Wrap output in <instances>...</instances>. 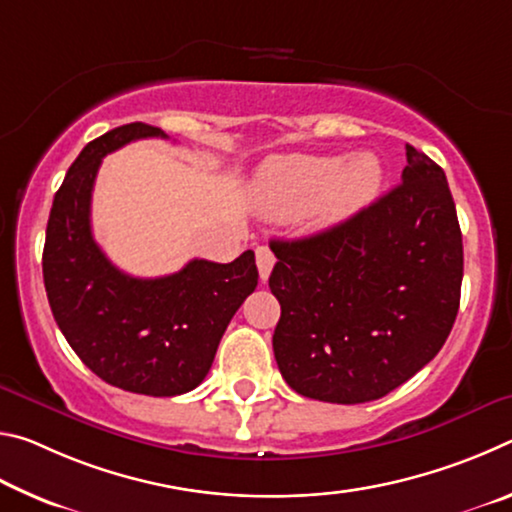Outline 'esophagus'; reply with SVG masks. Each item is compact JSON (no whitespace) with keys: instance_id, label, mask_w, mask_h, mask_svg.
Returning <instances> with one entry per match:
<instances>
[{"instance_id":"1","label":"esophagus","mask_w":512,"mask_h":512,"mask_svg":"<svg viewBox=\"0 0 512 512\" xmlns=\"http://www.w3.org/2000/svg\"><path fill=\"white\" fill-rule=\"evenodd\" d=\"M255 255H257L259 277H262V282H266V280H268V275H271V271H273V264H275V255H273V250L268 248V246H259V248L255 250Z\"/></svg>"}]
</instances>
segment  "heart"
Wrapping results in <instances>:
<instances>
[{
    "mask_svg": "<svg viewBox=\"0 0 512 512\" xmlns=\"http://www.w3.org/2000/svg\"><path fill=\"white\" fill-rule=\"evenodd\" d=\"M381 185V164L372 153L350 160L339 155H293L268 164L262 173L264 201L284 214L314 207L320 223H336L361 210Z\"/></svg>",
    "mask_w": 512,
    "mask_h": 512,
    "instance_id": "heart-1",
    "label": "heart"
}]
</instances>
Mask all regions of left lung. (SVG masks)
<instances>
[{
	"instance_id": "8db88e82",
	"label": "left lung",
	"mask_w": 512,
	"mask_h": 512,
	"mask_svg": "<svg viewBox=\"0 0 512 512\" xmlns=\"http://www.w3.org/2000/svg\"><path fill=\"white\" fill-rule=\"evenodd\" d=\"M277 368L332 404L395 391L443 348L458 314L463 237L445 171L406 144L402 183L334 228L271 241Z\"/></svg>"
}]
</instances>
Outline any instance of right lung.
I'll list each match as a JSON object with an SVG mask.
<instances>
[{
    "label": "right lung",
    "mask_w": 512,
    "mask_h": 512,
    "mask_svg": "<svg viewBox=\"0 0 512 512\" xmlns=\"http://www.w3.org/2000/svg\"><path fill=\"white\" fill-rule=\"evenodd\" d=\"M164 137L160 128L119 126L72 162L51 205L42 275L60 332L94 375L124 391L173 397L212 368L225 327L255 291V253L230 264L192 259L178 273L126 275L92 237L90 205L101 158L121 146Z\"/></svg>",
    "instance_id": "obj_1"
}]
</instances>
